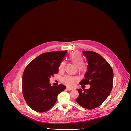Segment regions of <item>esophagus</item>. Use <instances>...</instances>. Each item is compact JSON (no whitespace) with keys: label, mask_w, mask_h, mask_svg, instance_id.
<instances>
[{"label":"esophagus","mask_w":131,"mask_h":131,"mask_svg":"<svg viewBox=\"0 0 131 131\" xmlns=\"http://www.w3.org/2000/svg\"><path fill=\"white\" fill-rule=\"evenodd\" d=\"M66 89H67V90H68V91H70V90H73V88H70V87H67V88H66Z\"/></svg>","instance_id":"1"}]
</instances>
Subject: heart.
Here are the masks:
<instances>
[{
  "label": "heart",
  "instance_id": "b5f03b06",
  "mask_svg": "<svg viewBox=\"0 0 131 131\" xmlns=\"http://www.w3.org/2000/svg\"><path fill=\"white\" fill-rule=\"evenodd\" d=\"M69 59L70 61L75 66H77V70L79 72H84L87 69V66L84 62L83 57L81 53L75 52L70 55ZM66 65L65 61H62L60 63L58 69L60 71H64ZM78 81V78L75 76L65 75L63 77L62 81L63 83L70 87L73 86Z\"/></svg>",
  "mask_w": 131,
  "mask_h": 131
}]
</instances>
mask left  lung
<instances>
[{
	"label": "left lung",
	"mask_w": 131,
	"mask_h": 131,
	"mask_svg": "<svg viewBox=\"0 0 131 131\" xmlns=\"http://www.w3.org/2000/svg\"><path fill=\"white\" fill-rule=\"evenodd\" d=\"M83 54L87 58V72L81 85H90L89 89H77L79 95L77 103L88 110L95 108L106 100L112 88L113 72L106 59L98 53L85 51Z\"/></svg>",
	"instance_id": "obj_1"
}]
</instances>
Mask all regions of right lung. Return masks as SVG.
Instances as JSON below:
<instances>
[{
  "label": "right lung",
  "mask_w": 131,
  "mask_h": 131,
  "mask_svg": "<svg viewBox=\"0 0 131 131\" xmlns=\"http://www.w3.org/2000/svg\"><path fill=\"white\" fill-rule=\"evenodd\" d=\"M67 50L48 52L36 57L25 68L23 75L22 91L26 103L34 111H48L54 105L57 95L66 89L63 84H50V78L58 72Z\"/></svg>",
  "instance_id": "right-lung-1"
}]
</instances>
